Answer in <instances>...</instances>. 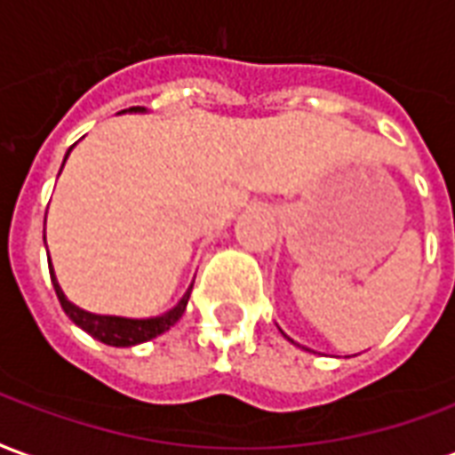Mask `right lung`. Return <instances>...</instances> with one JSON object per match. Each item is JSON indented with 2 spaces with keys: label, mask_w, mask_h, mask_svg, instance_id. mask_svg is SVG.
<instances>
[{
  "label": "right lung",
  "mask_w": 455,
  "mask_h": 455,
  "mask_svg": "<svg viewBox=\"0 0 455 455\" xmlns=\"http://www.w3.org/2000/svg\"><path fill=\"white\" fill-rule=\"evenodd\" d=\"M128 111H145L140 106H132ZM72 150V148H69ZM68 150V155H69ZM65 155V159H68ZM62 167H65V162H62ZM43 242H45V225H43ZM48 267H51V281L52 286H55V293H58V300L62 305V310L68 315L72 323L82 327L84 332H89L94 339L104 341L108 347H135V344H142V341H150L155 339L157 334L167 332L172 324L177 323L179 317L184 315L188 303V296H191V288L184 293V298L179 300L172 310H167L164 315H159V317H148V320H131V317H116V315H94L87 313V310H82L75 303H69L68 296L62 293V288H60L58 278H55V271H52L51 257H48Z\"/></svg>",
  "instance_id": "right-lung-1"
}]
</instances>
